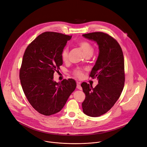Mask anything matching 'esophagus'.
<instances>
[{"mask_svg":"<svg viewBox=\"0 0 147 147\" xmlns=\"http://www.w3.org/2000/svg\"><path fill=\"white\" fill-rule=\"evenodd\" d=\"M76 88H77V89H80V90H82V87H81V85H80V83H78V84H77Z\"/></svg>","mask_w":147,"mask_h":147,"instance_id":"esophagus-1","label":"esophagus"}]
</instances>
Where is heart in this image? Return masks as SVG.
Wrapping results in <instances>:
<instances>
[{
  "label": "heart",
  "mask_w": 147,
  "mask_h": 147,
  "mask_svg": "<svg viewBox=\"0 0 147 147\" xmlns=\"http://www.w3.org/2000/svg\"><path fill=\"white\" fill-rule=\"evenodd\" d=\"M78 45L81 49L83 51L85 55H92L94 52L93 47L91 43H89L87 41H81L78 43ZM69 55V49L67 47L64 48L61 52V58L63 61L66 62L68 59ZM74 75L79 78L82 77L83 73L82 71L80 69H76L74 71Z\"/></svg>",
  "instance_id": "heart-1"
}]
</instances>
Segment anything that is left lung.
<instances>
[{
	"label": "left lung",
	"instance_id": "left-lung-1",
	"mask_svg": "<svg viewBox=\"0 0 147 147\" xmlns=\"http://www.w3.org/2000/svg\"><path fill=\"white\" fill-rule=\"evenodd\" d=\"M82 36L97 43L99 55L90 74L98 84L93 88L86 82L81 86L85 94L82 104L85 114L97 117L107 112L119 98L125 83L124 59L118 42L107 33L92 32Z\"/></svg>",
	"mask_w": 147,
	"mask_h": 147
}]
</instances>
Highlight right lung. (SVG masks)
Wrapping results in <instances>:
<instances>
[{"label": "right lung", "instance_id": "1", "mask_svg": "<svg viewBox=\"0 0 147 147\" xmlns=\"http://www.w3.org/2000/svg\"><path fill=\"white\" fill-rule=\"evenodd\" d=\"M72 36L46 32L27 47L19 72L21 85L29 102L40 114L49 116L59 112L74 91L73 79L53 81V74L63 63L61 52Z\"/></svg>", "mask_w": 147, "mask_h": 147}]
</instances>
